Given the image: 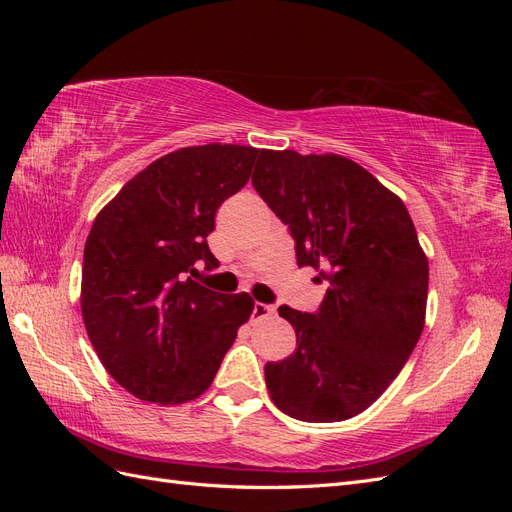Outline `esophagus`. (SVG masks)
<instances>
[{
    "label": "esophagus",
    "instance_id": "1",
    "mask_svg": "<svg viewBox=\"0 0 512 512\" xmlns=\"http://www.w3.org/2000/svg\"><path fill=\"white\" fill-rule=\"evenodd\" d=\"M273 314H275V307H273V305H267V303H254L252 318L262 320V318H271Z\"/></svg>",
    "mask_w": 512,
    "mask_h": 512
}]
</instances>
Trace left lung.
I'll return each mask as SVG.
<instances>
[{"instance_id": "1", "label": "left lung", "mask_w": 512, "mask_h": 512, "mask_svg": "<svg viewBox=\"0 0 512 512\" xmlns=\"http://www.w3.org/2000/svg\"><path fill=\"white\" fill-rule=\"evenodd\" d=\"M252 183L288 224L299 267L329 282L316 314L282 305L297 333L267 363L273 404L307 423L346 421L389 389L425 327L429 262L401 198L356 162L260 149Z\"/></svg>"}]
</instances>
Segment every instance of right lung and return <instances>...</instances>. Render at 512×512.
<instances>
[{
	"instance_id": "right-lung-1",
	"label": "right lung",
	"mask_w": 512,
	"mask_h": 512,
	"mask_svg": "<svg viewBox=\"0 0 512 512\" xmlns=\"http://www.w3.org/2000/svg\"><path fill=\"white\" fill-rule=\"evenodd\" d=\"M260 149L183 147L132 177L91 226L81 312L89 342L117 384L153 404L203 395L254 301L196 284L218 267L207 245L215 211L252 175Z\"/></svg>"
}]
</instances>
